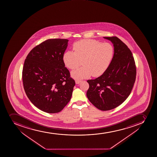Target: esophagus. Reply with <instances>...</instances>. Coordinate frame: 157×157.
Listing matches in <instances>:
<instances>
[{"instance_id": "esophagus-1", "label": "esophagus", "mask_w": 157, "mask_h": 157, "mask_svg": "<svg viewBox=\"0 0 157 157\" xmlns=\"http://www.w3.org/2000/svg\"><path fill=\"white\" fill-rule=\"evenodd\" d=\"M81 82V80H75V82H76L77 84H79Z\"/></svg>"}]
</instances>
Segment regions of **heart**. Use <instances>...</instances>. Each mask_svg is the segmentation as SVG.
<instances>
[{
	"instance_id": "heart-1",
	"label": "heart",
	"mask_w": 157,
	"mask_h": 157,
	"mask_svg": "<svg viewBox=\"0 0 157 157\" xmlns=\"http://www.w3.org/2000/svg\"><path fill=\"white\" fill-rule=\"evenodd\" d=\"M73 50L66 52L63 60L66 67L71 70L79 67L82 61V67L71 72V77L76 79L89 78L92 75L94 77L101 75L108 68L114 53L112 44L92 39L76 42Z\"/></svg>"
}]
</instances>
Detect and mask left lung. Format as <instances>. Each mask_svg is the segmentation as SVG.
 <instances>
[{
    "instance_id": "left-lung-1",
    "label": "left lung",
    "mask_w": 157,
    "mask_h": 157,
    "mask_svg": "<svg viewBox=\"0 0 157 157\" xmlns=\"http://www.w3.org/2000/svg\"><path fill=\"white\" fill-rule=\"evenodd\" d=\"M103 38L113 44V57L101 76L87 80L90 87L86 96L95 107L105 111L120 105L130 95L136 67L132 53L125 44L117 37Z\"/></svg>"
}]
</instances>
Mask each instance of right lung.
I'll list each match as a JSON object with an SVG mask.
<instances>
[{
	"instance_id": "right-lung-1",
	"label": "right lung",
	"mask_w": 157,
	"mask_h": 157,
	"mask_svg": "<svg viewBox=\"0 0 157 157\" xmlns=\"http://www.w3.org/2000/svg\"><path fill=\"white\" fill-rule=\"evenodd\" d=\"M66 39H48L30 51L22 70L23 87L30 101L39 109L57 113L71 99L75 80L65 67Z\"/></svg>"
}]
</instances>
